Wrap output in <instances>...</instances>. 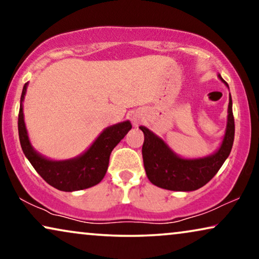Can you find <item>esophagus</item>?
Here are the masks:
<instances>
[{
    "label": "esophagus",
    "mask_w": 259,
    "mask_h": 259,
    "mask_svg": "<svg viewBox=\"0 0 259 259\" xmlns=\"http://www.w3.org/2000/svg\"><path fill=\"white\" fill-rule=\"evenodd\" d=\"M133 122L134 123H138V122H139V119H138L137 116H133Z\"/></svg>",
    "instance_id": "obj_1"
}]
</instances>
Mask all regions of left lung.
Listing matches in <instances>:
<instances>
[{"instance_id": "obj_1", "label": "left lung", "mask_w": 259, "mask_h": 259, "mask_svg": "<svg viewBox=\"0 0 259 259\" xmlns=\"http://www.w3.org/2000/svg\"><path fill=\"white\" fill-rule=\"evenodd\" d=\"M218 77L224 81L221 75ZM225 84L228 86L226 82ZM228 113V125L221 147L213 154L198 159L178 157L164 140L146 127L140 126L139 128L143 131L145 137L144 166L150 182L155 186L171 191H194L210 182L229 157L235 139L231 95L229 99Z\"/></svg>"}]
</instances>
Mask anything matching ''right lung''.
Here are the masks:
<instances>
[{
    "label": "right lung",
    "mask_w": 259,
    "mask_h": 259,
    "mask_svg": "<svg viewBox=\"0 0 259 259\" xmlns=\"http://www.w3.org/2000/svg\"><path fill=\"white\" fill-rule=\"evenodd\" d=\"M27 84L23 86L21 94L19 112V137L21 147L30 164L38 175L55 189L66 192L88 189L97 185L104 179L107 172L109 155L113 148L123 139V137L132 128L130 121L115 123L104 130L92 146L79 157L68 160H51L42 157L31 146L28 138L27 128L23 119L22 101L26 95Z\"/></svg>",
    "instance_id": "right-lung-1"
}]
</instances>
